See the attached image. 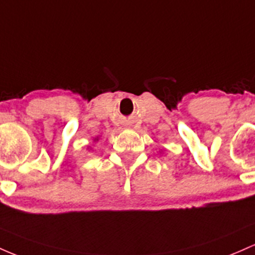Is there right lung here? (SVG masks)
<instances>
[{"label": "right lung", "mask_w": 255, "mask_h": 255, "mask_svg": "<svg viewBox=\"0 0 255 255\" xmlns=\"http://www.w3.org/2000/svg\"><path fill=\"white\" fill-rule=\"evenodd\" d=\"M99 138H100V136H96L95 138H94V142H97V141H99ZM88 149H90V150H91V147H88Z\"/></svg>", "instance_id": "obj_1"}]
</instances>
